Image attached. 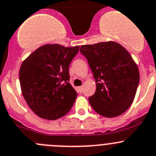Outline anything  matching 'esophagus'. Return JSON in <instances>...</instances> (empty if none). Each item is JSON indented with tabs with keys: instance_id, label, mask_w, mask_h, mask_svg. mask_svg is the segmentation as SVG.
<instances>
[{
	"instance_id": "esophagus-1",
	"label": "esophagus",
	"mask_w": 156,
	"mask_h": 156,
	"mask_svg": "<svg viewBox=\"0 0 156 156\" xmlns=\"http://www.w3.org/2000/svg\"><path fill=\"white\" fill-rule=\"evenodd\" d=\"M78 90L80 92V93H81V92L83 91V87H82V86H81V87H78Z\"/></svg>"
}]
</instances>
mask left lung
Listing matches in <instances>:
<instances>
[{"instance_id":"left-lung-1","label":"left lung","mask_w":156,"mask_h":156,"mask_svg":"<svg viewBox=\"0 0 156 156\" xmlns=\"http://www.w3.org/2000/svg\"><path fill=\"white\" fill-rule=\"evenodd\" d=\"M96 82L89 98L92 108L105 117L124 113L132 104L140 82L137 66L126 49L115 42L81 46Z\"/></svg>"}]
</instances>
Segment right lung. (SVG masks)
Instances as JSON below:
<instances>
[{
	"mask_svg": "<svg viewBox=\"0 0 156 156\" xmlns=\"http://www.w3.org/2000/svg\"><path fill=\"white\" fill-rule=\"evenodd\" d=\"M79 46L47 44L38 48L20 69L19 79L30 108L43 119L54 120L67 114L77 98L69 83V65Z\"/></svg>",
	"mask_w": 156,
	"mask_h": 156,
	"instance_id": "1",
	"label": "right lung"
}]
</instances>
